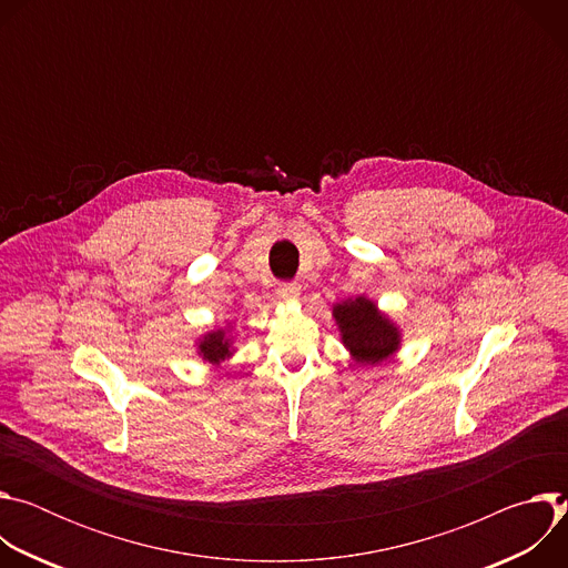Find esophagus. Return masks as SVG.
I'll return each instance as SVG.
<instances>
[{"mask_svg":"<svg viewBox=\"0 0 568 568\" xmlns=\"http://www.w3.org/2000/svg\"><path fill=\"white\" fill-rule=\"evenodd\" d=\"M278 294L285 301H296L301 296V285L298 283H281L278 285Z\"/></svg>","mask_w":568,"mask_h":568,"instance_id":"obj_1","label":"esophagus"}]
</instances>
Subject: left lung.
<instances>
[{"label": "left lung", "instance_id": "left-lung-1", "mask_svg": "<svg viewBox=\"0 0 568 568\" xmlns=\"http://www.w3.org/2000/svg\"><path fill=\"white\" fill-rule=\"evenodd\" d=\"M333 316L339 326L344 346L362 366L382 364L399 348L397 326L366 296L337 303L333 307Z\"/></svg>", "mask_w": 568, "mask_h": 568}]
</instances>
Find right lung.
<instances>
[{
    "label": "right lung",
    "mask_w": 568,
    "mask_h": 568,
    "mask_svg": "<svg viewBox=\"0 0 568 568\" xmlns=\"http://www.w3.org/2000/svg\"><path fill=\"white\" fill-rule=\"evenodd\" d=\"M197 353L202 355L204 362L217 366L220 362H224L226 357L233 355V348H231V339H226L224 331H213L209 335H204V339L200 342L197 346Z\"/></svg>",
    "instance_id": "obj_1"
}]
</instances>
